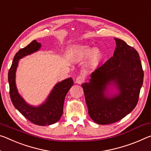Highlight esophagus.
Returning <instances> with one entry per match:
<instances>
[{
	"label": "esophagus",
	"mask_w": 151,
	"mask_h": 151,
	"mask_svg": "<svg viewBox=\"0 0 151 151\" xmlns=\"http://www.w3.org/2000/svg\"><path fill=\"white\" fill-rule=\"evenodd\" d=\"M84 81H85V76L83 75H79L77 78H76V83L81 85V84H82Z\"/></svg>",
	"instance_id": "1"
}]
</instances>
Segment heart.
Here are the masks:
<instances>
[{"label": "heart", "mask_w": 151, "mask_h": 151, "mask_svg": "<svg viewBox=\"0 0 151 151\" xmlns=\"http://www.w3.org/2000/svg\"><path fill=\"white\" fill-rule=\"evenodd\" d=\"M75 56L76 59L81 60L88 56V64L90 66H95L98 64L101 60L102 54L99 49L94 48L87 45H83L78 47L74 52Z\"/></svg>", "instance_id": "1"}]
</instances>
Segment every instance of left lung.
<instances>
[{"mask_svg":"<svg viewBox=\"0 0 151 151\" xmlns=\"http://www.w3.org/2000/svg\"><path fill=\"white\" fill-rule=\"evenodd\" d=\"M115 40L113 56L97 66L91 75L89 82L81 85L88 115L101 125L116 122L134 109L144 78L138 52L123 40ZM111 85L117 88L118 93L108 95Z\"/></svg>","mask_w":151,"mask_h":151,"instance_id":"8db88e82","label":"left lung"}]
</instances>
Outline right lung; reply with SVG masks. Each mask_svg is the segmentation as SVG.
<instances>
[{"mask_svg":"<svg viewBox=\"0 0 151 151\" xmlns=\"http://www.w3.org/2000/svg\"><path fill=\"white\" fill-rule=\"evenodd\" d=\"M41 46L40 43L33 40L27 46L17 52L9 70L8 80L11 99L15 108L33 124L38 126H46L56 123L60 119L63 113L64 99L74 82L73 78H68L57 83L45 102L39 106L29 105L21 97L15 83V74L19 61L23 57L38 51Z\"/></svg>","mask_w":151,"mask_h":151,"instance_id":"1","label":"right lung"}]
</instances>
